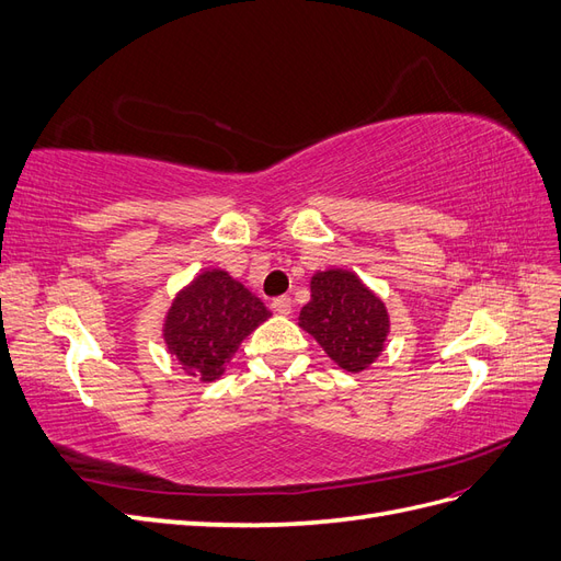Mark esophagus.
Listing matches in <instances>:
<instances>
[{"label":"esophagus","mask_w":561,"mask_h":561,"mask_svg":"<svg viewBox=\"0 0 561 561\" xmlns=\"http://www.w3.org/2000/svg\"><path fill=\"white\" fill-rule=\"evenodd\" d=\"M271 309H274L280 316H287L293 311V299L290 297H276L274 301H271Z\"/></svg>","instance_id":"1"}]
</instances>
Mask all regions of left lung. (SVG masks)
<instances>
[{"label": "left lung", "instance_id": "1", "mask_svg": "<svg viewBox=\"0 0 561 561\" xmlns=\"http://www.w3.org/2000/svg\"><path fill=\"white\" fill-rule=\"evenodd\" d=\"M299 328L346 371H363L379 358L388 334L383 301L351 271L330 268L311 278V301Z\"/></svg>", "mask_w": 561, "mask_h": 561}]
</instances>
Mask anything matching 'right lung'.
I'll use <instances>...</instances> for the list:
<instances>
[{
  "label": "right lung",
  "mask_w": 561,
  "mask_h": 561,
  "mask_svg": "<svg viewBox=\"0 0 561 561\" xmlns=\"http://www.w3.org/2000/svg\"><path fill=\"white\" fill-rule=\"evenodd\" d=\"M268 316L264 301L243 283L213 268L178 295L165 316L163 339L192 377L215 381L243 339Z\"/></svg>",
  "instance_id": "add662e5"
}]
</instances>
